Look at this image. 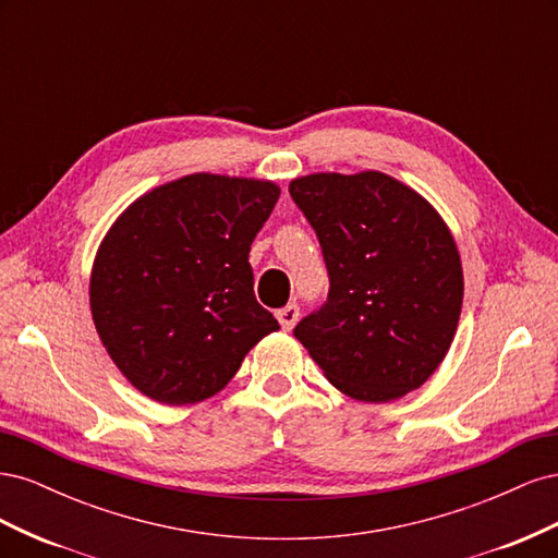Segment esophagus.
<instances>
[{
	"label": "esophagus",
	"mask_w": 558,
	"mask_h": 558,
	"mask_svg": "<svg viewBox=\"0 0 558 558\" xmlns=\"http://www.w3.org/2000/svg\"><path fill=\"white\" fill-rule=\"evenodd\" d=\"M298 316H300V310H298L295 302H293V305H286V307H281V310L277 312V318H279V324H281L283 330H291V328L295 326Z\"/></svg>",
	"instance_id": "34e87169"
}]
</instances>
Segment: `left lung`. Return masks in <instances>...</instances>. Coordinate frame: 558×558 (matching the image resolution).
Segmentation results:
<instances>
[{"mask_svg":"<svg viewBox=\"0 0 558 558\" xmlns=\"http://www.w3.org/2000/svg\"><path fill=\"white\" fill-rule=\"evenodd\" d=\"M330 277L295 337L353 400L391 402L447 356L463 305L461 256L442 216L384 172H318L289 185Z\"/></svg>","mask_w":558,"mask_h":558,"instance_id":"1","label":"left lung"}]
</instances>
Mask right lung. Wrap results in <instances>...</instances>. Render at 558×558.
Masks as SVG:
<instances>
[{
  "instance_id": "right-lung-1",
  "label": "right lung",
  "mask_w": 558,
  "mask_h": 558,
  "mask_svg": "<svg viewBox=\"0 0 558 558\" xmlns=\"http://www.w3.org/2000/svg\"><path fill=\"white\" fill-rule=\"evenodd\" d=\"M279 193L272 181L189 174L134 199L105 234L93 320L116 367L150 400L211 398L279 330L253 295L248 265Z\"/></svg>"
}]
</instances>
